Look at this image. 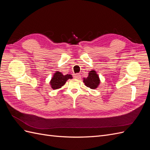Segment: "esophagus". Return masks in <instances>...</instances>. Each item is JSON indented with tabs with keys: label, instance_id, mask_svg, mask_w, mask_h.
Here are the masks:
<instances>
[{
	"label": "esophagus",
	"instance_id": "1",
	"mask_svg": "<svg viewBox=\"0 0 150 150\" xmlns=\"http://www.w3.org/2000/svg\"><path fill=\"white\" fill-rule=\"evenodd\" d=\"M74 77L76 79H79V78H81V75L78 73H77V74H74Z\"/></svg>",
	"mask_w": 150,
	"mask_h": 150
}]
</instances>
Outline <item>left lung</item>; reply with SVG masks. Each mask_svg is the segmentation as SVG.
<instances>
[{
	"mask_svg": "<svg viewBox=\"0 0 150 150\" xmlns=\"http://www.w3.org/2000/svg\"><path fill=\"white\" fill-rule=\"evenodd\" d=\"M83 82L87 87L91 89H96L100 83L99 77L96 74V71H91L89 73V76L87 78H84Z\"/></svg>",
	"mask_w": 150,
	"mask_h": 150,
	"instance_id": "left-lung-1",
	"label": "left lung"
}]
</instances>
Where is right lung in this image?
Wrapping results in <instances>:
<instances>
[{
    "label": "right lung",
    "mask_w": 150,
    "mask_h": 150,
    "mask_svg": "<svg viewBox=\"0 0 150 150\" xmlns=\"http://www.w3.org/2000/svg\"><path fill=\"white\" fill-rule=\"evenodd\" d=\"M72 78L71 74L63 75L60 72H56L54 74L53 78L51 81V85L53 89H57L61 88L64 86L66 82V81Z\"/></svg>",
    "instance_id": "1"
}]
</instances>
